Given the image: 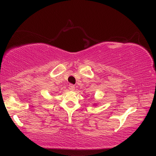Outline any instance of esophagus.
Here are the masks:
<instances>
[{"label": "esophagus", "instance_id": "esophagus-1", "mask_svg": "<svg viewBox=\"0 0 156 156\" xmlns=\"http://www.w3.org/2000/svg\"><path fill=\"white\" fill-rule=\"evenodd\" d=\"M69 89L71 91H73L75 89V86L73 84H69Z\"/></svg>", "mask_w": 156, "mask_h": 156}]
</instances>
